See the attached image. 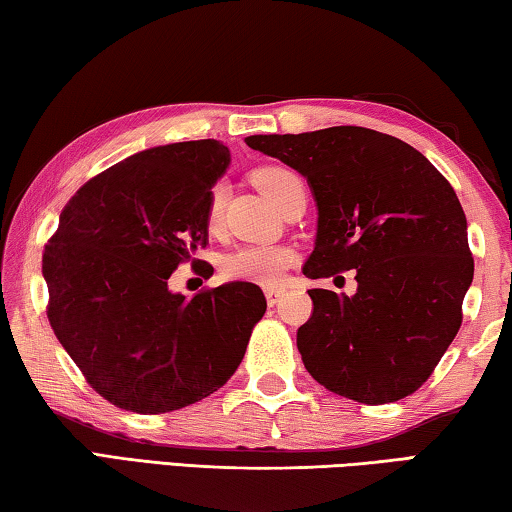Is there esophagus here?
Segmentation results:
<instances>
[{
  "label": "esophagus",
  "mask_w": 512,
  "mask_h": 512,
  "mask_svg": "<svg viewBox=\"0 0 512 512\" xmlns=\"http://www.w3.org/2000/svg\"><path fill=\"white\" fill-rule=\"evenodd\" d=\"M264 293H266L268 307H275L277 300H280V296H282V289L280 287H268Z\"/></svg>",
  "instance_id": "esophagus-1"
}]
</instances>
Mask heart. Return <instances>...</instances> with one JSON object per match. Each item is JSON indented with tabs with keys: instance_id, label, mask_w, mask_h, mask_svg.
Returning <instances> with one entry per match:
<instances>
[{
	"instance_id": "obj_1",
	"label": "heart",
	"mask_w": 512,
	"mask_h": 512,
	"mask_svg": "<svg viewBox=\"0 0 512 512\" xmlns=\"http://www.w3.org/2000/svg\"><path fill=\"white\" fill-rule=\"evenodd\" d=\"M255 183L259 189L271 198L277 205L287 196L289 189L300 183V178L289 169L280 167H268L255 173ZM223 187L216 185L210 194V201H207V228L216 230L221 223V212H223ZM293 259V250L289 246H273V244H246L235 250H230L228 255L223 257V273L230 280H244V282H255V284H277L289 271Z\"/></svg>"
}]
</instances>
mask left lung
<instances>
[{
    "label": "left lung",
    "instance_id": "8db88e82",
    "mask_svg": "<svg viewBox=\"0 0 512 512\" xmlns=\"http://www.w3.org/2000/svg\"><path fill=\"white\" fill-rule=\"evenodd\" d=\"M246 144L307 178L318 228L302 273L357 271L354 296L309 291L314 314L298 327L309 375L361 404L418 391L461 327L474 277L452 185L413 146L361 126L250 135Z\"/></svg>",
    "mask_w": 512,
    "mask_h": 512
}]
</instances>
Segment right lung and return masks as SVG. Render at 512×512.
I'll return each instance as SVG.
<instances>
[{"label":"right lung","mask_w":512,"mask_h":512,"mask_svg":"<svg viewBox=\"0 0 512 512\" xmlns=\"http://www.w3.org/2000/svg\"><path fill=\"white\" fill-rule=\"evenodd\" d=\"M230 167L219 140L153 146L85 183L42 255L49 323L101 397L133 413L194 404L235 375L266 311L253 282L185 298L180 262L207 246V201Z\"/></svg>","instance_id":"1"}]
</instances>
